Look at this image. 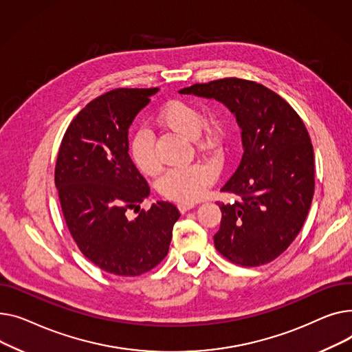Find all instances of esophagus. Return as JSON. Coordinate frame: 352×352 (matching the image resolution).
I'll use <instances>...</instances> for the list:
<instances>
[{
    "instance_id": "esophagus-1",
    "label": "esophagus",
    "mask_w": 352,
    "mask_h": 352,
    "mask_svg": "<svg viewBox=\"0 0 352 352\" xmlns=\"http://www.w3.org/2000/svg\"><path fill=\"white\" fill-rule=\"evenodd\" d=\"M195 208V204L193 203H179L177 204V209H179V212L180 213H186V212H189L190 209H193Z\"/></svg>"
}]
</instances>
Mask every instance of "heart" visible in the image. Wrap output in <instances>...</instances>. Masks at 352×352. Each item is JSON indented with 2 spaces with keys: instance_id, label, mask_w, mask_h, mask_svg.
I'll use <instances>...</instances> for the list:
<instances>
[{
  "instance_id": "1",
  "label": "heart",
  "mask_w": 352,
  "mask_h": 352,
  "mask_svg": "<svg viewBox=\"0 0 352 352\" xmlns=\"http://www.w3.org/2000/svg\"><path fill=\"white\" fill-rule=\"evenodd\" d=\"M163 126L196 139L203 125V113L193 103L172 99L164 103L157 115ZM131 157L136 168L144 175L160 170V159L156 153L153 135L148 129H139L131 140ZM216 168L210 163H193L190 166L170 169L159 180L160 193L170 200L192 203L200 199L204 190L216 179Z\"/></svg>"
}]
</instances>
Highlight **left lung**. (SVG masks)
<instances>
[{"instance_id": "left-lung-1", "label": "left lung", "mask_w": 352, "mask_h": 352, "mask_svg": "<svg viewBox=\"0 0 352 352\" xmlns=\"http://www.w3.org/2000/svg\"><path fill=\"white\" fill-rule=\"evenodd\" d=\"M179 94L224 103L241 129V162L221 188L240 200L217 203L214 247L243 267L273 261L294 241L313 201L314 151L304 122L280 95L253 80L224 78Z\"/></svg>"}]
</instances>
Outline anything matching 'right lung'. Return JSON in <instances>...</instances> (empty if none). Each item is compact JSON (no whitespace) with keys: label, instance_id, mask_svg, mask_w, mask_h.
Segmentation results:
<instances>
[{"label":"right lung","instance_id":"add662e5","mask_svg":"<svg viewBox=\"0 0 352 352\" xmlns=\"http://www.w3.org/2000/svg\"><path fill=\"white\" fill-rule=\"evenodd\" d=\"M159 88H119L89 102L68 126L55 166L62 213L78 249L115 276L152 270L169 252L176 206L157 201L135 220L151 193L129 156L128 131Z\"/></svg>","mask_w":352,"mask_h":352}]
</instances>
